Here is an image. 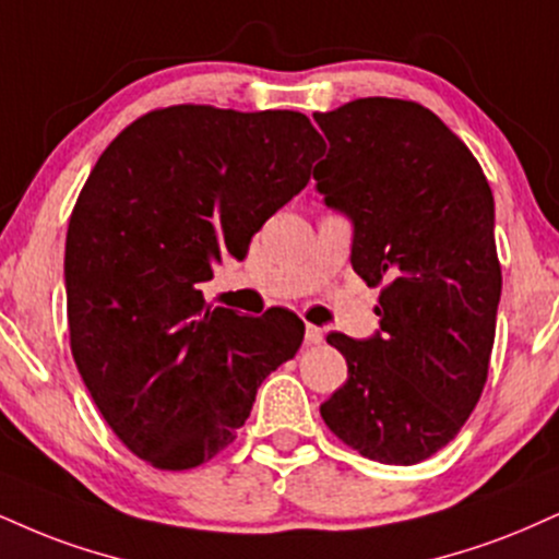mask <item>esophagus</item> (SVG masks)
Here are the masks:
<instances>
[{
    "mask_svg": "<svg viewBox=\"0 0 559 559\" xmlns=\"http://www.w3.org/2000/svg\"><path fill=\"white\" fill-rule=\"evenodd\" d=\"M305 338L309 346H318V344H322V338H325V333H322V328H318V325H307Z\"/></svg>",
    "mask_w": 559,
    "mask_h": 559,
    "instance_id": "34e87169",
    "label": "esophagus"
}]
</instances>
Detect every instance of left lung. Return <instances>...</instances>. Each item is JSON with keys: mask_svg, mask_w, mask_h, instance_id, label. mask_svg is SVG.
Listing matches in <instances>:
<instances>
[{"mask_svg": "<svg viewBox=\"0 0 559 559\" xmlns=\"http://www.w3.org/2000/svg\"><path fill=\"white\" fill-rule=\"evenodd\" d=\"M314 122L331 143L318 190L354 221V271L382 286L374 338L328 335L348 380L320 414L365 459L414 466L461 432L487 382L502 292L492 190L416 100L356 98Z\"/></svg>", "mask_w": 559, "mask_h": 559, "instance_id": "obj_1", "label": "left lung"}]
</instances>
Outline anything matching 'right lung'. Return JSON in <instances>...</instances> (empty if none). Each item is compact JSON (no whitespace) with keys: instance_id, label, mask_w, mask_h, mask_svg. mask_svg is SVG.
Masks as SVG:
<instances>
[{"instance_id":"1","label":"right lung","mask_w":559,"mask_h":559,"mask_svg":"<svg viewBox=\"0 0 559 559\" xmlns=\"http://www.w3.org/2000/svg\"><path fill=\"white\" fill-rule=\"evenodd\" d=\"M322 153L299 111L179 104L124 127L85 179L64 247L70 348L106 425L147 466L215 459L260 382L299 352L297 314L213 307L203 284L224 252L245 258Z\"/></svg>"}]
</instances>
